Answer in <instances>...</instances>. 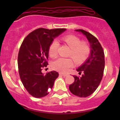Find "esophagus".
Returning <instances> with one entry per match:
<instances>
[{"mask_svg":"<svg viewBox=\"0 0 120 120\" xmlns=\"http://www.w3.org/2000/svg\"><path fill=\"white\" fill-rule=\"evenodd\" d=\"M60 75H61L63 76V77H66V76L68 75V74H63V73H60L59 74Z\"/></svg>","mask_w":120,"mask_h":120,"instance_id":"34e87169","label":"esophagus"}]
</instances>
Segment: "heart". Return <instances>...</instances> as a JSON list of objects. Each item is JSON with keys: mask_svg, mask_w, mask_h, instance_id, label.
Here are the masks:
<instances>
[{"mask_svg": "<svg viewBox=\"0 0 120 120\" xmlns=\"http://www.w3.org/2000/svg\"><path fill=\"white\" fill-rule=\"evenodd\" d=\"M62 40L71 48L69 56L73 58L78 64H82L88 59L91 52V48L89 43L85 41H81V39L73 35H68L62 38ZM59 43L57 40H53L49 47V54L51 57L57 56ZM74 66V61L71 58L60 57L56 59L52 63L54 70L61 72H66Z\"/></svg>", "mask_w": 120, "mask_h": 120, "instance_id": "1", "label": "heart"}]
</instances>
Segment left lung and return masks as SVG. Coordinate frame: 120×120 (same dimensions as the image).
Here are the masks:
<instances>
[{"label": "left lung", "instance_id": "8db88e82", "mask_svg": "<svg viewBox=\"0 0 120 120\" xmlns=\"http://www.w3.org/2000/svg\"><path fill=\"white\" fill-rule=\"evenodd\" d=\"M86 36L90 43L91 52L85 62L77 69L81 77L74 75L75 81L69 86L73 95L81 98L90 96L99 86L103 75L105 69V54L100 42L96 37L83 30H76Z\"/></svg>", "mask_w": 120, "mask_h": 120}]
</instances>
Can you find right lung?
Listing matches in <instances>:
<instances>
[{"label": "right lung", "instance_id": "add662e5", "mask_svg": "<svg viewBox=\"0 0 120 120\" xmlns=\"http://www.w3.org/2000/svg\"><path fill=\"white\" fill-rule=\"evenodd\" d=\"M66 30L41 28L29 34L23 41L18 54L19 72L23 85L31 96L39 98L48 95L59 77L55 71L44 75L42 70L48 65L49 45Z\"/></svg>", "mask_w": 120, "mask_h": 120}]
</instances>
